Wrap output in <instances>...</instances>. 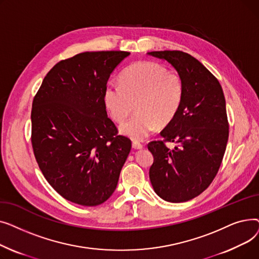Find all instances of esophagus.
Returning a JSON list of instances; mask_svg holds the SVG:
<instances>
[{
	"mask_svg": "<svg viewBox=\"0 0 259 259\" xmlns=\"http://www.w3.org/2000/svg\"><path fill=\"white\" fill-rule=\"evenodd\" d=\"M132 147H133V149H142L144 147V145L139 143V142H133Z\"/></svg>",
	"mask_w": 259,
	"mask_h": 259,
	"instance_id": "1",
	"label": "esophagus"
}]
</instances>
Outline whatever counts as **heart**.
Wrapping results in <instances>:
<instances>
[{
  "label": "heart",
  "mask_w": 259,
  "mask_h": 259,
  "mask_svg": "<svg viewBox=\"0 0 259 259\" xmlns=\"http://www.w3.org/2000/svg\"><path fill=\"white\" fill-rule=\"evenodd\" d=\"M185 97L183 78L162 65L141 61L122 72L120 84L109 81L105 103L112 118L124 121L137 104V114L122 124L121 134L142 141L156 127L166 126L179 113Z\"/></svg>",
  "instance_id": "heart-1"
}]
</instances>
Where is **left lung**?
I'll list each match as a JSON object with an SVG mask.
<instances>
[{"instance_id": "1", "label": "left lung", "mask_w": 259, "mask_h": 259, "mask_svg": "<svg viewBox=\"0 0 259 259\" xmlns=\"http://www.w3.org/2000/svg\"><path fill=\"white\" fill-rule=\"evenodd\" d=\"M170 63L185 84L179 113L160 132L162 141L148 144L154 157L149 178L155 193L170 202H184L202 193L216 176L229 138L223 88L199 61L179 50L151 51ZM175 142L173 149L164 143Z\"/></svg>"}]
</instances>
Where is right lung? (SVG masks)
<instances>
[{"instance_id":"right-lung-1","label":"right lung","mask_w":259,"mask_h":259,"mask_svg":"<svg viewBox=\"0 0 259 259\" xmlns=\"http://www.w3.org/2000/svg\"><path fill=\"white\" fill-rule=\"evenodd\" d=\"M127 51L81 52L52 67L32 102L31 143L50 186L80 206L105 202L117 186L131 141L108 117L105 89Z\"/></svg>"}]
</instances>
